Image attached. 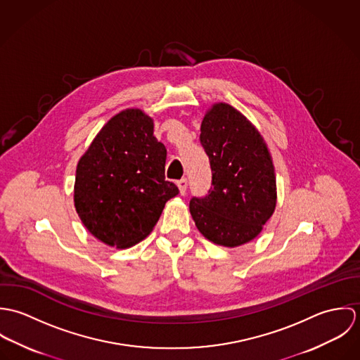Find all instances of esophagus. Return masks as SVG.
Here are the masks:
<instances>
[{"label":"esophagus","instance_id":"34e87169","mask_svg":"<svg viewBox=\"0 0 360 360\" xmlns=\"http://www.w3.org/2000/svg\"><path fill=\"white\" fill-rule=\"evenodd\" d=\"M177 187L180 190V194H186L187 191V187H188V183H187V179H181L177 181Z\"/></svg>","mask_w":360,"mask_h":360}]
</instances>
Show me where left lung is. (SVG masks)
<instances>
[{"mask_svg": "<svg viewBox=\"0 0 360 360\" xmlns=\"http://www.w3.org/2000/svg\"><path fill=\"white\" fill-rule=\"evenodd\" d=\"M212 187L193 197L190 212L209 241L234 248L262 231L276 207V176L267 146L255 126L236 108L214 103L201 124Z\"/></svg>", "mask_w": 360, "mask_h": 360, "instance_id": "obj_1", "label": "left lung"}]
</instances>
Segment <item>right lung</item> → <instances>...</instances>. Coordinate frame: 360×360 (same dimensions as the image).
<instances>
[{
  "label": "right lung",
  "mask_w": 360,
  "mask_h": 360,
  "mask_svg": "<svg viewBox=\"0 0 360 360\" xmlns=\"http://www.w3.org/2000/svg\"><path fill=\"white\" fill-rule=\"evenodd\" d=\"M165 163L166 148L148 115L140 109L115 115L77 163L75 206L86 229L116 248L144 240L179 194L165 180Z\"/></svg>",
  "instance_id": "add662e5"
}]
</instances>
